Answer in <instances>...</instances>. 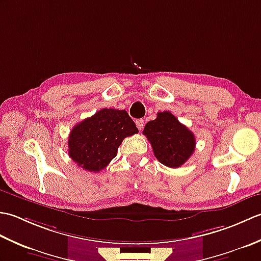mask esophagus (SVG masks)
<instances>
[{"label": "esophagus", "mask_w": 261, "mask_h": 261, "mask_svg": "<svg viewBox=\"0 0 261 261\" xmlns=\"http://www.w3.org/2000/svg\"><path fill=\"white\" fill-rule=\"evenodd\" d=\"M136 124H137L138 129L141 131L143 129V125H145V121H143L142 119H138V120H136Z\"/></svg>", "instance_id": "esophagus-1"}]
</instances>
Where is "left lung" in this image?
<instances>
[{
	"label": "left lung",
	"instance_id": "left-lung-1",
	"mask_svg": "<svg viewBox=\"0 0 261 261\" xmlns=\"http://www.w3.org/2000/svg\"><path fill=\"white\" fill-rule=\"evenodd\" d=\"M142 134L151 143L156 158L170 168L180 167L195 150L193 132L169 111L157 113V119L149 121Z\"/></svg>",
	"mask_w": 261,
	"mask_h": 261
}]
</instances>
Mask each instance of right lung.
Wrapping results in <instances>:
<instances>
[{
    "label": "right lung",
    "instance_id": "add662e5",
    "mask_svg": "<svg viewBox=\"0 0 261 261\" xmlns=\"http://www.w3.org/2000/svg\"><path fill=\"white\" fill-rule=\"evenodd\" d=\"M138 132L125 110L102 109L73 127L68 154L83 169L97 173L116 156L124 138Z\"/></svg>",
    "mask_w": 261,
    "mask_h": 261
}]
</instances>
